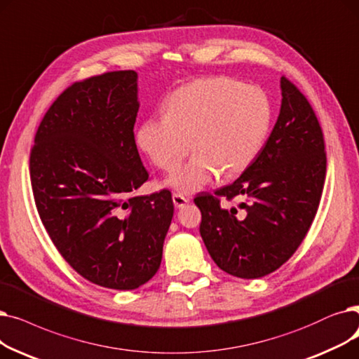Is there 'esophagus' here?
Segmentation results:
<instances>
[{"label":"esophagus","mask_w":359,"mask_h":359,"mask_svg":"<svg viewBox=\"0 0 359 359\" xmlns=\"http://www.w3.org/2000/svg\"><path fill=\"white\" fill-rule=\"evenodd\" d=\"M172 201H174V206L177 208V209H181V208H184L187 203H189V198L187 197H184V196H181V194H174L172 196Z\"/></svg>","instance_id":"34e87169"}]
</instances>
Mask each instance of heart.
I'll list each match as a JSON object with an SVG mask.
<instances>
[{
  "mask_svg": "<svg viewBox=\"0 0 359 359\" xmlns=\"http://www.w3.org/2000/svg\"><path fill=\"white\" fill-rule=\"evenodd\" d=\"M273 108L257 86L229 77L198 79L169 96L165 114L144 119L137 144L156 168L172 172L193 146L194 156L166 184L194 194L224 170L233 177L255 161L271 127Z\"/></svg>",
  "mask_w": 359,
  "mask_h": 359,
  "instance_id": "b5f03b06",
  "label": "heart"
}]
</instances>
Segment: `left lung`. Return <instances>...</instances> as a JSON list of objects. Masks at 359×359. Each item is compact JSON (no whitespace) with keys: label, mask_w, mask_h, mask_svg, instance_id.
<instances>
[{"label":"left lung","mask_w":359,"mask_h":359,"mask_svg":"<svg viewBox=\"0 0 359 359\" xmlns=\"http://www.w3.org/2000/svg\"><path fill=\"white\" fill-rule=\"evenodd\" d=\"M278 121L255 161L215 194H198L200 235L213 262L241 279H257L292 257L316 217L324 178L323 131L310 102L280 79ZM243 196V210L219 206Z\"/></svg>","instance_id":"1"}]
</instances>
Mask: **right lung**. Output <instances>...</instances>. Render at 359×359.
Instances as JSON below:
<instances>
[{
  "mask_svg": "<svg viewBox=\"0 0 359 359\" xmlns=\"http://www.w3.org/2000/svg\"><path fill=\"white\" fill-rule=\"evenodd\" d=\"M139 107L133 70L76 81L45 114L30 151L49 238L80 276L118 291L156 275L174 216L170 191L131 194L149 180L133 131Z\"/></svg>",
  "mask_w": 359,
  "mask_h": 359,
  "instance_id": "obj_1",
  "label": "right lung"
}]
</instances>
